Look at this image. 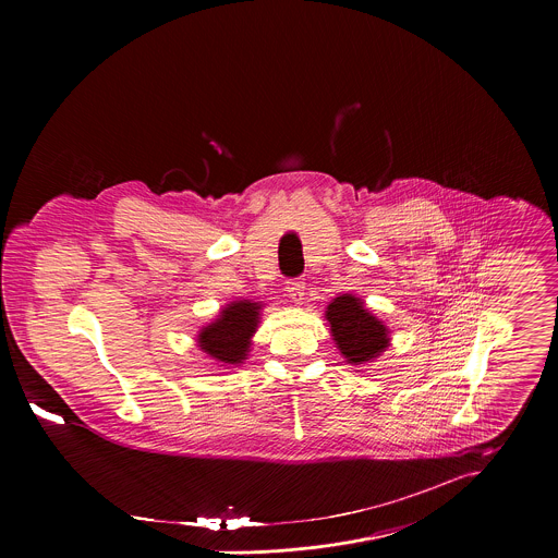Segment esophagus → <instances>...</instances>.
I'll return each instance as SVG.
<instances>
[{
    "instance_id": "34e87169",
    "label": "esophagus",
    "mask_w": 558,
    "mask_h": 558,
    "mask_svg": "<svg viewBox=\"0 0 558 558\" xmlns=\"http://www.w3.org/2000/svg\"><path fill=\"white\" fill-rule=\"evenodd\" d=\"M286 292H288V299L294 305H301L303 296H305V281L303 279H290L288 286H286Z\"/></svg>"
}]
</instances>
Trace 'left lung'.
<instances>
[{"label":"left lung","mask_w":558,"mask_h":558,"mask_svg":"<svg viewBox=\"0 0 558 558\" xmlns=\"http://www.w3.org/2000/svg\"><path fill=\"white\" fill-rule=\"evenodd\" d=\"M326 319L337 348L352 365L380 356L389 345L387 326L374 318L352 294L337 296L326 310Z\"/></svg>","instance_id":"1"}]
</instances>
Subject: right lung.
I'll list each match as a JSON object with an SVG mask.
<instances>
[{
    "mask_svg": "<svg viewBox=\"0 0 558 558\" xmlns=\"http://www.w3.org/2000/svg\"><path fill=\"white\" fill-rule=\"evenodd\" d=\"M259 305L239 301L228 305L217 322L199 332V348L221 363L236 365L248 352L251 335L257 328Z\"/></svg>",
    "mask_w": 558,
    "mask_h": 558,
    "instance_id": "add662e5",
    "label": "right lung"
}]
</instances>
